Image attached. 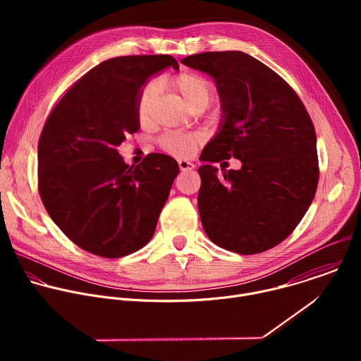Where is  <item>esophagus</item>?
Instances as JSON below:
<instances>
[{"label":"esophagus","mask_w":361,"mask_h":361,"mask_svg":"<svg viewBox=\"0 0 361 361\" xmlns=\"http://www.w3.org/2000/svg\"><path fill=\"white\" fill-rule=\"evenodd\" d=\"M178 167L181 171H190L194 169V164L187 161V160H178Z\"/></svg>","instance_id":"obj_1"}]
</instances>
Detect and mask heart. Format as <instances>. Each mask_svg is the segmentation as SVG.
Here are the masks:
<instances>
[{
  "mask_svg": "<svg viewBox=\"0 0 361 361\" xmlns=\"http://www.w3.org/2000/svg\"><path fill=\"white\" fill-rule=\"evenodd\" d=\"M173 85L177 92L183 97L185 104L192 109L200 102H210L213 95V85L212 82L204 78L202 75L194 73H183L173 80ZM160 84L157 81L147 82L138 97H137V117L138 120L145 124L149 121L152 109L156 106V101L159 97ZM198 142V137L194 134H181V133H169L160 138V145L169 154H173L176 157L185 159L190 157L195 145Z\"/></svg>",
  "mask_w": 361,
  "mask_h": 361,
  "instance_id": "obj_1",
  "label": "heart"
}]
</instances>
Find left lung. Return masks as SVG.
Here are the masks:
<instances>
[{
  "label": "left lung",
  "mask_w": 361,
  "mask_h": 361,
  "mask_svg": "<svg viewBox=\"0 0 361 361\" xmlns=\"http://www.w3.org/2000/svg\"><path fill=\"white\" fill-rule=\"evenodd\" d=\"M181 63L213 77L221 101L217 134L198 169L202 228L221 248L257 254L286 240L310 207L319 183L313 121L294 90L241 51H214ZM234 157L240 171L212 166ZM224 164V163H223Z\"/></svg>",
  "instance_id": "obj_1"
}]
</instances>
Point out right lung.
Returning <instances> with one entry per match:
<instances>
[{"label": "right lung", "mask_w": 361, "mask_h": 361, "mask_svg": "<svg viewBox=\"0 0 361 361\" xmlns=\"http://www.w3.org/2000/svg\"><path fill=\"white\" fill-rule=\"evenodd\" d=\"M171 56H127L82 75L51 111L38 142V190L60 230L82 250L118 259L154 235L180 173L166 154L128 166L117 147L140 130L137 97Z\"/></svg>", "instance_id": "add662e5"}]
</instances>
